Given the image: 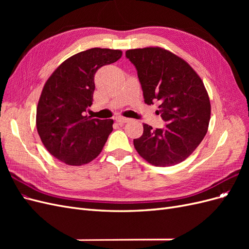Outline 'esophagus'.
Returning <instances> with one entry per match:
<instances>
[{"mask_svg":"<svg viewBox=\"0 0 249 249\" xmlns=\"http://www.w3.org/2000/svg\"><path fill=\"white\" fill-rule=\"evenodd\" d=\"M115 120H116V123H118L119 124H124L129 122L130 119L126 118V117H123V116H117V117L115 118Z\"/></svg>","mask_w":249,"mask_h":249,"instance_id":"esophagus-1","label":"esophagus"}]
</instances>
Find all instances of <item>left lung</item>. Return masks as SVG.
<instances>
[{
  "label": "left lung",
  "instance_id": "1",
  "mask_svg": "<svg viewBox=\"0 0 249 249\" xmlns=\"http://www.w3.org/2000/svg\"><path fill=\"white\" fill-rule=\"evenodd\" d=\"M125 56L136 67L144 103H159L157 113L167 123L156 130L143 124L135 148L158 167L183 162L208 132L211 104L202 80L184 59L159 47L127 50Z\"/></svg>",
  "mask_w": 249,
  "mask_h": 249
}]
</instances>
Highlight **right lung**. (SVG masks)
Wrapping results in <instances>:
<instances>
[{"mask_svg": "<svg viewBox=\"0 0 249 249\" xmlns=\"http://www.w3.org/2000/svg\"><path fill=\"white\" fill-rule=\"evenodd\" d=\"M120 50L93 48L60 64L44 84L36 110V127L48 152L67 165L81 166L102 152L113 119L85 115L92 105L94 74L116 62Z\"/></svg>", "mask_w": 249, "mask_h": 249, "instance_id": "right-lung-1", "label": "right lung"}]
</instances>
